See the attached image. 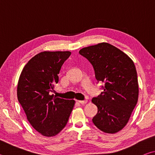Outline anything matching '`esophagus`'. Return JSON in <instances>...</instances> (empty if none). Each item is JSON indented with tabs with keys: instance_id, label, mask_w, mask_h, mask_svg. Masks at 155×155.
Here are the masks:
<instances>
[{
	"instance_id": "34e87169",
	"label": "esophagus",
	"mask_w": 155,
	"mask_h": 155,
	"mask_svg": "<svg viewBox=\"0 0 155 155\" xmlns=\"http://www.w3.org/2000/svg\"><path fill=\"white\" fill-rule=\"evenodd\" d=\"M77 102H78V103L83 104L87 103V100H84V101H77Z\"/></svg>"
}]
</instances>
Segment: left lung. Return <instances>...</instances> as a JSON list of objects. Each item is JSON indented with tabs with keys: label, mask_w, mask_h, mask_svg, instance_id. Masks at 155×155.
Segmentation results:
<instances>
[{
	"label": "left lung",
	"mask_w": 155,
	"mask_h": 155,
	"mask_svg": "<svg viewBox=\"0 0 155 155\" xmlns=\"http://www.w3.org/2000/svg\"><path fill=\"white\" fill-rule=\"evenodd\" d=\"M79 54L92 65L96 79L104 83L101 94L92 98L98 113L92 122L107 133L122 130L137 103L139 87L135 64L129 57L108 43L85 47Z\"/></svg>",
	"instance_id": "8db88e82"
}]
</instances>
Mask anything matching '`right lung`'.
<instances>
[{
    "mask_svg": "<svg viewBox=\"0 0 155 155\" xmlns=\"http://www.w3.org/2000/svg\"><path fill=\"white\" fill-rule=\"evenodd\" d=\"M69 51H44L36 54L21 72L17 88L18 100L28 121L46 137L56 135L64 128L74 105V100L51 95L59 82L62 65Z\"/></svg>",
    "mask_w": 155,
    "mask_h": 155,
    "instance_id": "obj_1",
    "label": "right lung"
}]
</instances>
